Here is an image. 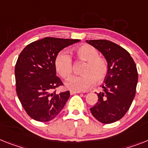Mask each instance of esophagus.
<instances>
[{
	"mask_svg": "<svg viewBox=\"0 0 148 148\" xmlns=\"http://www.w3.org/2000/svg\"><path fill=\"white\" fill-rule=\"evenodd\" d=\"M70 93H71V95H74V94H77V93H80V92H76V91H73V90H71Z\"/></svg>",
	"mask_w": 148,
	"mask_h": 148,
	"instance_id": "1",
	"label": "esophagus"
}]
</instances>
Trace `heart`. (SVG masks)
<instances>
[{
	"label": "heart",
	"mask_w": 148,
	"mask_h": 148,
	"mask_svg": "<svg viewBox=\"0 0 148 148\" xmlns=\"http://www.w3.org/2000/svg\"><path fill=\"white\" fill-rule=\"evenodd\" d=\"M74 54L77 59L85 62L80 70L82 75L72 77L67 83V86L75 91H84L94 84L101 83L106 77L108 71V62L104 58L99 56V51L89 44H84L77 47ZM57 72L63 79L68 80L73 71L71 57L64 52H61L55 59Z\"/></svg>",
	"instance_id": "b5f03b06"
}]
</instances>
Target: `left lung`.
<instances>
[{
    "label": "left lung",
    "instance_id": "left-lung-1",
    "mask_svg": "<svg viewBox=\"0 0 148 148\" xmlns=\"http://www.w3.org/2000/svg\"><path fill=\"white\" fill-rule=\"evenodd\" d=\"M86 42L102 53L108 65V74L101 86L103 92L97 93L99 101L90 111L99 122L112 123L126 114L135 98L136 64L126 49L113 42L107 40Z\"/></svg>",
    "mask_w": 148,
    "mask_h": 148
}]
</instances>
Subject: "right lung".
<instances>
[{
  "label": "right lung",
  "instance_id": "right-lung-1",
  "mask_svg": "<svg viewBox=\"0 0 148 148\" xmlns=\"http://www.w3.org/2000/svg\"><path fill=\"white\" fill-rule=\"evenodd\" d=\"M79 41L47 37L29 43L21 52L15 66L16 90L30 117L48 122L62 110L70 92H56L63 84L56 76L55 59L64 47Z\"/></svg>",
  "mask_w": 148,
  "mask_h": 148
}]
</instances>
